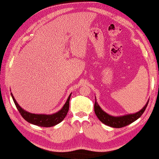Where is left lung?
I'll list each match as a JSON object with an SVG mask.
<instances>
[{
    "label": "left lung",
    "mask_w": 159,
    "mask_h": 159,
    "mask_svg": "<svg viewBox=\"0 0 159 159\" xmlns=\"http://www.w3.org/2000/svg\"><path fill=\"white\" fill-rule=\"evenodd\" d=\"M149 102H147V104L145 105L141 110L135 113V114H131L128 115H124V116H111L106 112H105L101 107H99L98 104L96 102V98L95 100L94 104V111L95 114H96L98 120L103 123L105 125H108V126L114 127V128H122L125 126V125H129L133 122H134L138 118L143 114L144 111L147 108V105H148Z\"/></svg>",
    "instance_id": "1"
}]
</instances>
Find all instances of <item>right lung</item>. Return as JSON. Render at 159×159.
<instances>
[{
    "mask_svg": "<svg viewBox=\"0 0 159 159\" xmlns=\"http://www.w3.org/2000/svg\"><path fill=\"white\" fill-rule=\"evenodd\" d=\"M71 94L69 96L66 102L65 103V105H63V107H62L61 110L58 111V112L54 113V114L48 115L35 114L27 112V111H25L19 106V104L16 101L15 98H14L12 93H11V96H12L14 103H15L16 106L17 107L18 110H19V113L26 121L31 124H34V125H38V126L52 127L63 121V119L66 117V116L69 108V99H70Z\"/></svg>",
    "mask_w": 159,
    "mask_h": 159,
    "instance_id": "obj_1",
    "label": "right lung"
}]
</instances>
